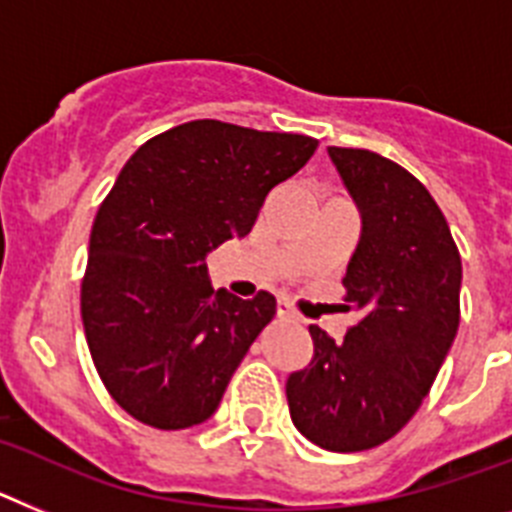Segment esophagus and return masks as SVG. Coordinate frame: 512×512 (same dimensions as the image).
Instances as JSON below:
<instances>
[{"instance_id": "obj_1", "label": "esophagus", "mask_w": 512, "mask_h": 512, "mask_svg": "<svg viewBox=\"0 0 512 512\" xmlns=\"http://www.w3.org/2000/svg\"><path fill=\"white\" fill-rule=\"evenodd\" d=\"M278 317H281V319H296V311H293V306L288 304V301L278 299Z\"/></svg>"}]
</instances>
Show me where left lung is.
Returning <instances> with one entry per match:
<instances>
[{
  "label": "left lung",
  "instance_id": "8db88e82",
  "mask_svg": "<svg viewBox=\"0 0 512 512\" xmlns=\"http://www.w3.org/2000/svg\"><path fill=\"white\" fill-rule=\"evenodd\" d=\"M361 213L342 286L361 314L335 342L311 324L314 358L288 376L293 425L319 448L368 451L410 422L459 330L461 257L417 177L368 149L327 146Z\"/></svg>",
  "mask_w": 512,
  "mask_h": 512
}]
</instances>
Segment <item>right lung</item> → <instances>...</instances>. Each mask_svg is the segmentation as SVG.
I'll return each mask as SVG.
<instances>
[{
  "instance_id": "right-lung-1",
  "label": "right lung",
  "mask_w": 512,
  "mask_h": 512,
  "mask_svg": "<svg viewBox=\"0 0 512 512\" xmlns=\"http://www.w3.org/2000/svg\"><path fill=\"white\" fill-rule=\"evenodd\" d=\"M317 139L190 121L146 141L102 201L82 281V322L110 397L159 430L216 412L275 296L213 291L206 257L250 234L262 203Z\"/></svg>"
}]
</instances>
